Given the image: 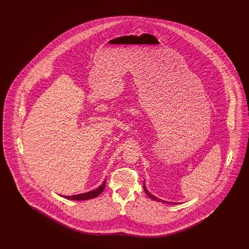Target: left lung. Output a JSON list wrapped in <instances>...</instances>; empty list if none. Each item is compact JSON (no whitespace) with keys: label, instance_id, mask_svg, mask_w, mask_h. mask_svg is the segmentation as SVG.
Segmentation results:
<instances>
[{"label":"left lung","instance_id":"1","mask_svg":"<svg viewBox=\"0 0 249 249\" xmlns=\"http://www.w3.org/2000/svg\"><path fill=\"white\" fill-rule=\"evenodd\" d=\"M143 189H144V191H145V193L148 195L150 198H152V199H154V200H157V201H161V202H164V203H168V204H174V203H172V202H165L163 201V200H161V199H159L158 197L156 196H154L153 194H151L149 191L147 190V188H146V186H145V181H144V184H143ZM175 204H177V203H175Z\"/></svg>","mask_w":249,"mask_h":249}]
</instances>
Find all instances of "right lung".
Returning <instances> with one entry per match:
<instances>
[{
	"instance_id": "obj_1",
	"label": "right lung",
	"mask_w": 249,
	"mask_h": 249,
	"mask_svg": "<svg viewBox=\"0 0 249 249\" xmlns=\"http://www.w3.org/2000/svg\"><path fill=\"white\" fill-rule=\"evenodd\" d=\"M106 187V180L101 184L99 188H97L93 191L86 192V193H83V194H78V195H74V196H63L65 198L67 199H70V200H87V199H90L93 198L96 196H99L102 191H104Z\"/></svg>"
}]
</instances>
